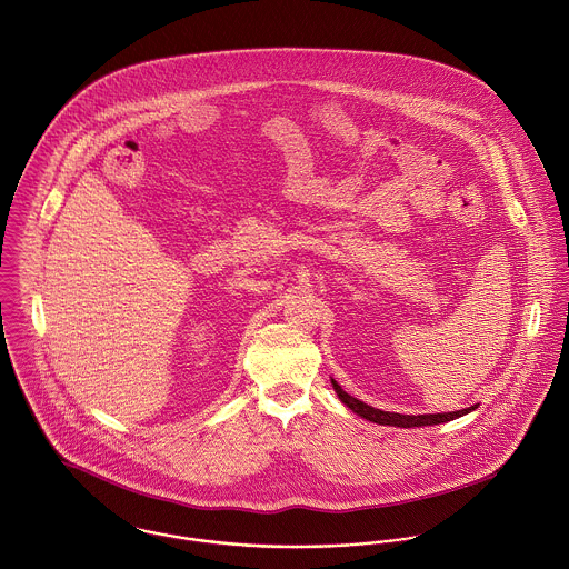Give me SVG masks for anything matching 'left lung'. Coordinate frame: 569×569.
Instances as JSON below:
<instances>
[{
  "label": "left lung",
  "instance_id": "obj_1",
  "mask_svg": "<svg viewBox=\"0 0 569 569\" xmlns=\"http://www.w3.org/2000/svg\"><path fill=\"white\" fill-rule=\"evenodd\" d=\"M332 388L337 392V397L355 412L359 415L361 419H368L372 423H379V426H395V428H421V426H439V423H448V421H455L468 412H472L477 406L472 408H466V410H457V412H443V415H397V412H383V410H377L355 397H350L335 379H332Z\"/></svg>",
  "mask_w": 569,
  "mask_h": 569
}]
</instances>
